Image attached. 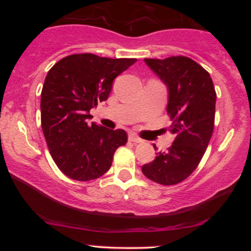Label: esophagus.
I'll return each instance as SVG.
<instances>
[{"instance_id": "esophagus-1", "label": "esophagus", "mask_w": 251, "mask_h": 251, "mask_svg": "<svg viewBox=\"0 0 251 251\" xmlns=\"http://www.w3.org/2000/svg\"><path fill=\"white\" fill-rule=\"evenodd\" d=\"M128 139H129V142H132V143H142V139H140V138L138 137V135H135L134 133H129Z\"/></svg>"}]
</instances>
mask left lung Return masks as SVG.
Returning a JSON list of instances; mask_svg holds the SVG:
<instances>
[{
	"label": "left lung",
	"instance_id": "1",
	"mask_svg": "<svg viewBox=\"0 0 251 251\" xmlns=\"http://www.w3.org/2000/svg\"><path fill=\"white\" fill-rule=\"evenodd\" d=\"M144 61L168 87L166 111L172 122L169 131L175 134V140L165 152H158L154 160L143 165L142 171L155 183L175 185L195 171L211 139L216 106L214 82L208 72L190 57Z\"/></svg>",
	"mask_w": 251,
	"mask_h": 251
}]
</instances>
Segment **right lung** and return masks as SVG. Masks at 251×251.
<instances>
[{"instance_id": "add662e5", "label": "right lung", "mask_w": 251, "mask_h": 251, "mask_svg": "<svg viewBox=\"0 0 251 251\" xmlns=\"http://www.w3.org/2000/svg\"><path fill=\"white\" fill-rule=\"evenodd\" d=\"M135 61L73 54L48 72L41 92V126L51 158L67 177L81 181L101 177L116 150L127 142L124 129L87 122L89 111L107 100L113 80Z\"/></svg>"}]
</instances>
